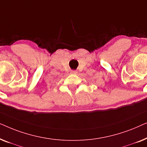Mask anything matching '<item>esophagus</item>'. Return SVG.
I'll return each mask as SVG.
<instances>
[{"instance_id": "esophagus-1", "label": "esophagus", "mask_w": 147, "mask_h": 147, "mask_svg": "<svg viewBox=\"0 0 147 147\" xmlns=\"http://www.w3.org/2000/svg\"><path fill=\"white\" fill-rule=\"evenodd\" d=\"M71 73L73 74H76L78 73V71H76V70H71Z\"/></svg>"}]
</instances>
